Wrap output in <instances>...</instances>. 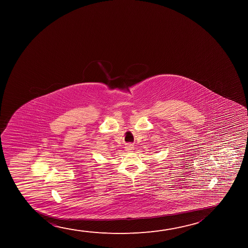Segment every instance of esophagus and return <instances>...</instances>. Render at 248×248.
<instances>
[{
    "label": "esophagus",
    "mask_w": 248,
    "mask_h": 248,
    "mask_svg": "<svg viewBox=\"0 0 248 248\" xmlns=\"http://www.w3.org/2000/svg\"><path fill=\"white\" fill-rule=\"evenodd\" d=\"M133 150H134V146L131 144H127V146H125V151L127 152H133Z\"/></svg>",
    "instance_id": "obj_1"
}]
</instances>
